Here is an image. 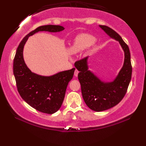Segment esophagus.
<instances>
[{
  "label": "esophagus",
  "mask_w": 146,
  "mask_h": 146,
  "mask_svg": "<svg viewBox=\"0 0 146 146\" xmlns=\"http://www.w3.org/2000/svg\"><path fill=\"white\" fill-rule=\"evenodd\" d=\"M78 73H79V71H78V70H75V73H74V75H75V76H78Z\"/></svg>",
  "instance_id": "1"
}]
</instances>
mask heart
I'll return each mask as SVG.
<instances>
[{"mask_svg":"<svg viewBox=\"0 0 146 146\" xmlns=\"http://www.w3.org/2000/svg\"><path fill=\"white\" fill-rule=\"evenodd\" d=\"M95 41V37L88 34H82L76 36L70 48L71 53L76 54L91 46Z\"/></svg>","mask_w":146,"mask_h":146,"instance_id":"heart-1","label":"heart"}]
</instances>
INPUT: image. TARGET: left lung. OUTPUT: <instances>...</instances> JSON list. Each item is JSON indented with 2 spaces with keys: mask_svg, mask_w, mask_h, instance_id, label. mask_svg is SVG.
<instances>
[{
  "mask_svg": "<svg viewBox=\"0 0 146 146\" xmlns=\"http://www.w3.org/2000/svg\"><path fill=\"white\" fill-rule=\"evenodd\" d=\"M109 36L119 42L124 51V63L119 75L113 82H104L88 70V58L75 62V66L80 73L78 78L81 85L83 98L86 105L96 111L106 110L115 106L124 97L132 76L131 53L127 44L121 36L106 26L100 25Z\"/></svg>",
  "mask_w": 146,
  "mask_h": 146,
  "instance_id": "obj_1",
  "label": "left lung"
}]
</instances>
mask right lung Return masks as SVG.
Returning a JSON list of instances; mask_svg holds the SVG:
<instances>
[{"label":"right lung","instance_id":"add662e5","mask_svg":"<svg viewBox=\"0 0 146 146\" xmlns=\"http://www.w3.org/2000/svg\"><path fill=\"white\" fill-rule=\"evenodd\" d=\"M63 26L46 25L37 27L22 40L14 59L13 72L18 92L30 106L41 112L52 114L60 109L64 100L68 83L73 78L75 68L50 76L31 72L24 62L23 49L29 37L39 31L51 33L64 30Z\"/></svg>","mask_w":146,"mask_h":146}]
</instances>
